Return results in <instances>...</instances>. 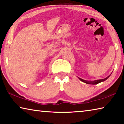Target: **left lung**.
Masks as SVG:
<instances>
[{
	"mask_svg": "<svg viewBox=\"0 0 124 124\" xmlns=\"http://www.w3.org/2000/svg\"><path fill=\"white\" fill-rule=\"evenodd\" d=\"M109 76H110V75L108 76V77H107V78H105L104 79H102V80H95V81H86V80H83V79L80 78H79V79H80V80L81 81H82V82L86 83V84H92V85H96V84H99V83H100L101 82H103V81H105L107 78H109Z\"/></svg>",
	"mask_w": 124,
	"mask_h": 124,
	"instance_id": "obj_1",
	"label": "left lung"
}]
</instances>
